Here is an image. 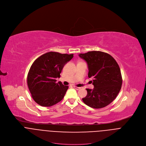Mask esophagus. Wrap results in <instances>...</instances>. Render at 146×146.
<instances>
[{"instance_id":"1","label":"esophagus","mask_w":146,"mask_h":146,"mask_svg":"<svg viewBox=\"0 0 146 146\" xmlns=\"http://www.w3.org/2000/svg\"><path fill=\"white\" fill-rule=\"evenodd\" d=\"M74 88L77 90H80L81 89V87H76V86H74Z\"/></svg>"}]
</instances>
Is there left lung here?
<instances>
[{
	"mask_svg": "<svg viewBox=\"0 0 146 146\" xmlns=\"http://www.w3.org/2000/svg\"><path fill=\"white\" fill-rule=\"evenodd\" d=\"M88 66V77L93 78V90L86 89L87 95L82 101L94 108H105L118 95L122 83L120 68L116 60L110 54L102 51H89L80 54Z\"/></svg>",
	"mask_w": 146,
	"mask_h": 146,
	"instance_id": "1",
	"label": "left lung"
}]
</instances>
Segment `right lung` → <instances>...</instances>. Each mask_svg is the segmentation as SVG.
I'll list each match as a JSON object with an SVG mask.
<instances>
[{
    "instance_id": "right-lung-1",
    "label": "right lung",
    "mask_w": 146,
    "mask_h": 146,
    "mask_svg": "<svg viewBox=\"0 0 146 146\" xmlns=\"http://www.w3.org/2000/svg\"><path fill=\"white\" fill-rule=\"evenodd\" d=\"M73 54L48 52L37 58L27 76V84L33 100L38 105L52 106L64 98L69 87L56 82V78Z\"/></svg>"
}]
</instances>
